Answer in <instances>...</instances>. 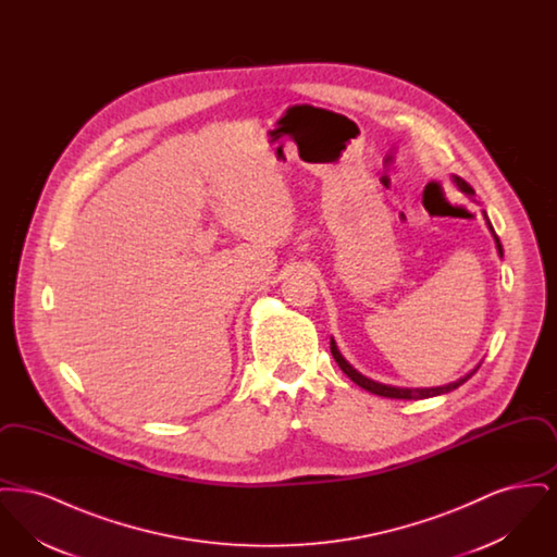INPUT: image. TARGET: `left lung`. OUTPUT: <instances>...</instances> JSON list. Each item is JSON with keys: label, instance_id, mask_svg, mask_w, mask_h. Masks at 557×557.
Instances as JSON below:
<instances>
[{"label": "left lung", "instance_id": "left-lung-1", "mask_svg": "<svg viewBox=\"0 0 557 557\" xmlns=\"http://www.w3.org/2000/svg\"><path fill=\"white\" fill-rule=\"evenodd\" d=\"M453 184L457 186L459 191H463L468 198H472L474 196V189L472 186L468 184V182H463L461 177H453ZM484 214V219H486V225H488V230H491V234H493V238H495V244H497V252H499V257H504V246H502V239L499 236L495 234V230H493V225H491V221H488V216H486V212L482 211ZM330 350H332V357L336 359V363H338V368L345 371L346 375L357 384V386H361V388H366L368 393L371 395H377V397H388V398H405V400H418V398H428V397H438V395H445V393H450V391H455V388H459L466 380H470L474 373H476L478 368H480V363H478V368L474 371H470L468 375H463V377H459L457 382H450L447 386H436V388H397V386H386V384H380V382H373L370 377H366L363 373H359V371L355 370L348 361H346L345 357L341 355V350H338V346H336V341L334 338H330Z\"/></svg>", "mask_w": 557, "mask_h": 557}]
</instances>
